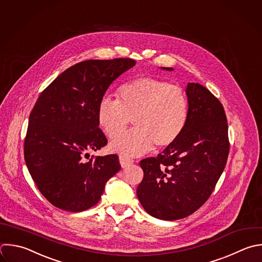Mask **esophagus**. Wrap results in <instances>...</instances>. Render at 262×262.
Returning a JSON list of instances; mask_svg holds the SVG:
<instances>
[{
  "label": "esophagus",
  "instance_id": "esophagus-1",
  "mask_svg": "<svg viewBox=\"0 0 262 262\" xmlns=\"http://www.w3.org/2000/svg\"><path fill=\"white\" fill-rule=\"evenodd\" d=\"M133 163V160L132 159H129L127 157H124V156H120V164L123 168L131 165Z\"/></svg>",
  "mask_w": 262,
  "mask_h": 262
}]
</instances>
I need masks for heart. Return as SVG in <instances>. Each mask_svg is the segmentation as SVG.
I'll use <instances>...</instances> for the list:
<instances>
[{
  "label": "heart",
  "instance_id": "b5f03b06",
  "mask_svg": "<svg viewBox=\"0 0 262 262\" xmlns=\"http://www.w3.org/2000/svg\"><path fill=\"white\" fill-rule=\"evenodd\" d=\"M189 113L185 92L177 85L151 77L123 83L117 99L103 97L97 106V123L111 139L116 138L133 119L136 128L115 139L110 148L127 157L148 151L154 144L167 147L182 134Z\"/></svg>",
  "mask_w": 262,
  "mask_h": 262
}]
</instances>
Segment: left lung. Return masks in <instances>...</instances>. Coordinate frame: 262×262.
<instances>
[{
  "label": "left lung",
  "instance_id": "obj_1",
  "mask_svg": "<svg viewBox=\"0 0 262 262\" xmlns=\"http://www.w3.org/2000/svg\"><path fill=\"white\" fill-rule=\"evenodd\" d=\"M173 71L172 68H162ZM188 120L180 137L156 158L140 161L143 179L137 196L162 220L195 212L209 199L226 165L228 126L220 101L204 86L188 83Z\"/></svg>",
  "mask_w": 262,
  "mask_h": 262
}]
</instances>
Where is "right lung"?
Returning <instances> with one entry per match:
<instances>
[{"label":"right lung","mask_w":262,"mask_h":262,"mask_svg":"<svg viewBox=\"0 0 262 262\" xmlns=\"http://www.w3.org/2000/svg\"><path fill=\"white\" fill-rule=\"evenodd\" d=\"M135 63L131 58L82 61L40 94L30 115L25 160L39 190L53 206L70 212L93 207L107 180L121 169L117 155L86 158L89 150L107 144L97 123L99 101Z\"/></svg>","instance_id":"right-lung-1"}]
</instances>
